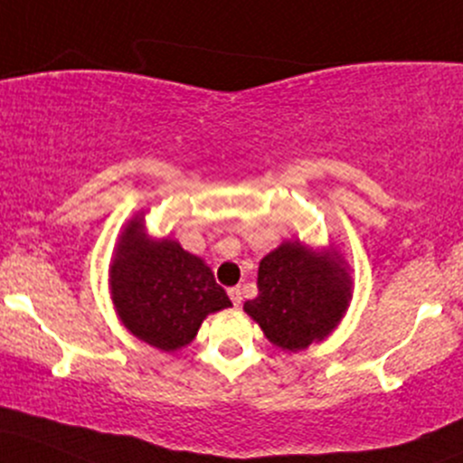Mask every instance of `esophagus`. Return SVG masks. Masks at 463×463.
Masks as SVG:
<instances>
[{
  "mask_svg": "<svg viewBox=\"0 0 463 463\" xmlns=\"http://www.w3.org/2000/svg\"><path fill=\"white\" fill-rule=\"evenodd\" d=\"M228 297H231L232 306H235V307L241 306V288H231V289H228Z\"/></svg>",
  "mask_w": 463,
  "mask_h": 463,
  "instance_id": "esophagus-1",
  "label": "esophagus"
}]
</instances>
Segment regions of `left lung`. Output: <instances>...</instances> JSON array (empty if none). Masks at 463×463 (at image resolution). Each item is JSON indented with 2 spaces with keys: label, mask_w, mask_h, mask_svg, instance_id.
I'll return each instance as SVG.
<instances>
[{
  "label": "left lung",
  "mask_w": 463,
  "mask_h": 463,
  "mask_svg": "<svg viewBox=\"0 0 463 463\" xmlns=\"http://www.w3.org/2000/svg\"><path fill=\"white\" fill-rule=\"evenodd\" d=\"M259 294L243 312L274 347L303 352L338 327L354 297V279L334 248L289 240L259 261Z\"/></svg>",
  "instance_id": "8db88e82"
}]
</instances>
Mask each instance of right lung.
Listing matches in <instances>:
<instances>
[{"mask_svg":"<svg viewBox=\"0 0 463 463\" xmlns=\"http://www.w3.org/2000/svg\"><path fill=\"white\" fill-rule=\"evenodd\" d=\"M145 208L120 231L109 263V294L129 334L160 352L193 343L208 314L232 307L211 268L174 237L146 232Z\"/></svg>","mask_w":463,"mask_h":463,"instance_id":"obj_1","label":"right lung"}]
</instances>
